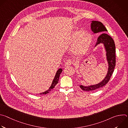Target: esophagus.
<instances>
[{"label":"esophagus","instance_id":"34e87169","mask_svg":"<svg viewBox=\"0 0 128 128\" xmlns=\"http://www.w3.org/2000/svg\"><path fill=\"white\" fill-rule=\"evenodd\" d=\"M72 64V62L70 60H67L66 61L65 63V66L66 67H68L70 66Z\"/></svg>","mask_w":128,"mask_h":128}]
</instances>
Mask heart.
Returning a JSON list of instances; mask_svg holds the SVG:
<instances>
[{
	"instance_id": "b5f03b06",
	"label": "heart",
	"mask_w": 128,
	"mask_h": 128,
	"mask_svg": "<svg viewBox=\"0 0 128 128\" xmlns=\"http://www.w3.org/2000/svg\"><path fill=\"white\" fill-rule=\"evenodd\" d=\"M92 42V36L86 31H76L68 35L64 44L67 46H72V52L74 55L80 56L89 48Z\"/></svg>"
}]
</instances>
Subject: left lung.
I'll list each match as a JSON object with an SVG mask.
<instances>
[{
  "instance_id": "obj_1",
  "label": "left lung",
  "mask_w": 128,
  "mask_h": 128,
  "mask_svg": "<svg viewBox=\"0 0 128 128\" xmlns=\"http://www.w3.org/2000/svg\"><path fill=\"white\" fill-rule=\"evenodd\" d=\"M90 22V29L94 33H97L99 32L103 33L98 37L95 47L100 44H103L106 52V58L108 67L106 76L99 83L87 86H83L82 84L80 85V87L82 90L85 91L97 90L98 88L105 86L108 82L112 74L116 62V46L114 40L110 36L105 33V32L107 31V30L101 22L96 21H91Z\"/></svg>"
}]
</instances>
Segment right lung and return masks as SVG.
<instances>
[{
  "instance_id": "add662e5",
  "label": "right lung",
  "mask_w": 128,
  "mask_h": 128,
  "mask_svg": "<svg viewBox=\"0 0 128 128\" xmlns=\"http://www.w3.org/2000/svg\"><path fill=\"white\" fill-rule=\"evenodd\" d=\"M62 72V68H59L58 69V70L57 71V72L56 74V75L55 76H54V80L52 82V84L51 86H50V87L49 88L46 90L45 92H42V93H40V95H42V94H48L50 91L58 83V82H59V77H60V74H61V72Z\"/></svg>"
}]
</instances>
